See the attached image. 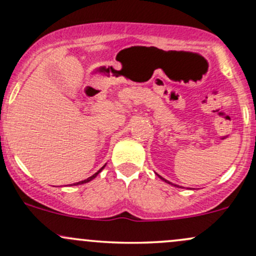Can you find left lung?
<instances>
[{"label": "left lung", "instance_id": "8db88e82", "mask_svg": "<svg viewBox=\"0 0 256 256\" xmlns=\"http://www.w3.org/2000/svg\"><path fill=\"white\" fill-rule=\"evenodd\" d=\"M156 175H158V174H156ZM158 178H159L160 180H162V181H164V182H166V184H172V186H175V187H178V184H171L170 181H168V180H165L164 178H162V176H160V175H158Z\"/></svg>", "mask_w": 256, "mask_h": 256}]
</instances>
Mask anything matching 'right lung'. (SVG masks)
<instances>
[{
    "instance_id": "right-lung-1",
    "label": "right lung",
    "mask_w": 256,
    "mask_h": 256,
    "mask_svg": "<svg viewBox=\"0 0 256 256\" xmlns=\"http://www.w3.org/2000/svg\"><path fill=\"white\" fill-rule=\"evenodd\" d=\"M104 168H106V165H103V166L102 168H100V170H98L97 171V172L96 174H94V175H92L91 176V178H86V180H84V181H80V182H76V184H74V186H78V184H87V182H90V181H92V180H94V178H96V176L98 175V174H100V171H102L103 169H104Z\"/></svg>"
}]
</instances>
